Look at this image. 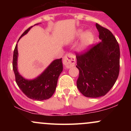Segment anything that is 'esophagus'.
<instances>
[{
	"mask_svg": "<svg viewBox=\"0 0 131 131\" xmlns=\"http://www.w3.org/2000/svg\"><path fill=\"white\" fill-rule=\"evenodd\" d=\"M63 63L67 68H70L74 67L75 63H76L75 56L71 53L67 54L64 57Z\"/></svg>",
	"mask_w": 131,
	"mask_h": 131,
	"instance_id": "obj_1",
	"label": "esophagus"
}]
</instances>
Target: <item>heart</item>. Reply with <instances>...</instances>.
<instances>
[{"mask_svg": "<svg viewBox=\"0 0 131 131\" xmlns=\"http://www.w3.org/2000/svg\"><path fill=\"white\" fill-rule=\"evenodd\" d=\"M76 36L77 37H81V41L79 44V49L81 51H84L88 49L94 41V34L91 31H87L84 32L83 30L79 29L76 32Z\"/></svg>", "mask_w": 131, "mask_h": 131, "instance_id": "1", "label": "heart"}]
</instances>
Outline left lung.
<instances>
[{"mask_svg":"<svg viewBox=\"0 0 131 131\" xmlns=\"http://www.w3.org/2000/svg\"><path fill=\"white\" fill-rule=\"evenodd\" d=\"M101 42L76 55L79 75L77 88L85 97L97 98L108 92L119 73V46L110 31L96 23Z\"/></svg>","mask_w":131,"mask_h":131,"instance_id":"8db88e82","label":"left lung"}]
</instances>
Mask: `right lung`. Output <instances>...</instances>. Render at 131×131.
<instances>
[{"instance_id":"add662e5","label":"right lung","mask_w":131,"mask_h":131,"mask_svg":"<svg viewBox=\"0 0 131 131\" xmlns=\"http://www.w3.org/2000/svg\"><path fill=\"white\" fill-rule=\"evenodd\" d=\"M37 25L38 24L35 25ZM32 27H30L23 33L19 39L26 34ZM18 52L16 44L13 52V70L15 75L16 82L21 91L28 98L34 100L40 101L50 98L55 92L58 77L63 68L62 58L53 60L37 78L33 79H26L19 74L18 71Z\"/></svg>"}]
</instances>
